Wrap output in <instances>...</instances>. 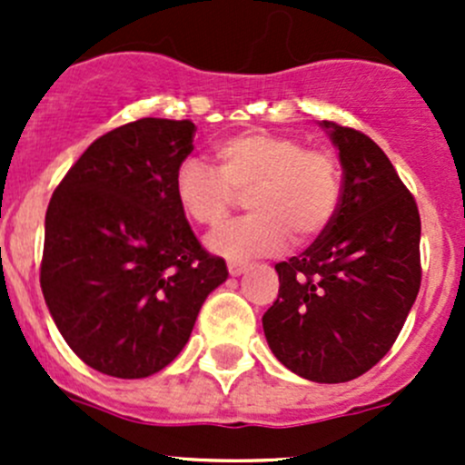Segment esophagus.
<instances>
[{"instance_id":"34e87169","label":"esophagus","mask_w":465,"mask_h":465,"mask_svg":"<svg viewBox=\"0 0 465 465\" xmlns=\"http://www.w3.org/2000/svg\"><path fill=\"white\" fill-rule=\"evenodd\" d=\"M227 267H229V274H232V276H241V274H245L247 270H250V262L232 261Z\"/></svg>"}]
</instances>
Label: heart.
Segmentation results:
<instances>
[{"mask_svg": "<svg viewBox=\"0 0 465 465\" xmlns=\"http://www.w3.org/2000/svg\"><path fill=\"white\" fill-rule=\"evenodd\" d=\"M218 168L184 159L173 177L182 213L200 227H218L247 195L254 213L224 224L206 238L224 259H252L317 241L335 218L341 171L326 148H306L285 134L247 130L215 145Z\"/></svg>", "mask_w": 465, "mask_h": 465, "instance_id": "1", "label": "heart"}]
</instances>
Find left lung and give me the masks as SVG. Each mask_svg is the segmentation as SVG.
Returning <instances> with one entry per match:
<instances>
[{
    "instance_id": "8db88e82",
    "label": "left lung",
    "mask_w": 465,
    "mask_h": 465,
    "mask_svg": "<svg viewBox=\"0 0 465 465\" xmlns=\"http://www.w3.org/2000/svg\"><path fill=\"white\" fill-rule=\"evenodd\" d=\"M340 150L341 198L331 227L276 262L279 297L262 331L283 367L312 382H349L387 355L420 288V215L382 148L322 121Z\"/></svg>"
}]
</instances>
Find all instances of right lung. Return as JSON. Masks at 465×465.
<instances>
[{"label": "right lung", "instance_id": "1", "mask_svg": "<svg viewBox=\"0 0 465 465\" xmlns=\"http://www.w3.org/2000/svg\"><path fill=\"white\" fill-rule=\"evenodd\" d=\"M191 121L139 119L98 137L51 195L40 285L69 349L112 378H148L189 341L229 276L173 193Z\"/></svg>", "mask_w": 465, "mask_h": 465}]
</instances>
